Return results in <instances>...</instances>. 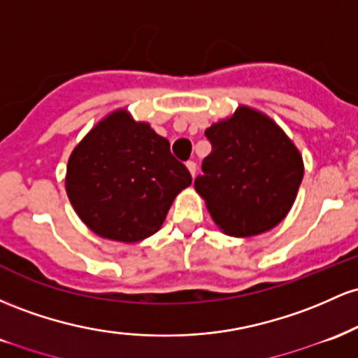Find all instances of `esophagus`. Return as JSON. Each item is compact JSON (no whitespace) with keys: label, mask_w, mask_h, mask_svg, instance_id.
Wrapping results in <instances>:
<instances>
[{"label":"esophagus","mask_w":358,"mask_h":358,"mask_svg":"<svg viewBox=\"0 0 358 358\" xmlns=\"http://www.w3.org/2000/svg\"><path fill=\"white\" fill-rule=\"evenodd\" d=\"M186 167H187V171L191 172L192 178H194V176H196V162H192V160H189V162H186Z\"/></svg>","instance_id":"obj_1"}]
</instances>
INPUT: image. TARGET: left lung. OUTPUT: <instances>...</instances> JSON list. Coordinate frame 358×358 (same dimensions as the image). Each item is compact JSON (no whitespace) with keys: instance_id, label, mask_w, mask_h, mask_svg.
Segmentation results:
<instances>
[{"instance_id":"1","label":"left lung","mask_w":358,"mask_h":358,"mask_svg":"<svg viewBox=\"0 0 358 358\" xmlns=\"http://www.w3.org/2000/svg\"><path fill=\"white\" fill-rule=\"evenodd\" d=\"M211 154L194 189L224 235L248 238L291 211L304 174L303 155L271 116L240 104L204 131Z\"/></svg>"}]
</instances>
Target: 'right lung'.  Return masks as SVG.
<instances>
[{"instance_id": "obj_1", "label": "right lung", "mask_w": 358, "mask_h": 358, "mask_svg": "<svg viewBox=\"0 0 358 358\" xmlns=\"http://www.w3.org/2000/svg\"><path fill=\"white\" fill-rule=\"evenodd\" d=\"M192 182L169 140L127 108L108 113L71 152L66 192L81 222L101 238L136 243L157 233Z\"/></svg>"}]
</instances>
